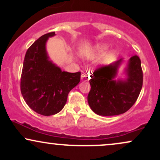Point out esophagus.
Wrapping results in <instances>:
<instances>
[{
  "label": "esophagus",
  "instance_id": "obj_1",
  "mask_svg": "<svg viewBox=\"0 0 160 160\" xmlns=\"http://www.w3.org/2000/svg\"><path fill=\"white\" fill-rule=\"evenodd\" d=\"M89 79V77L88 76V74H86V73H83V74H81V80L82 81H86Z\"/></svg>",
  "mask_w": 160,
  "mask_h": 160
}]
</instances>
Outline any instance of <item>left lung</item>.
Masks as SVG:
<instances>
[{
	"label": "left lung",
	"instance_id": "left-lung-1",
	"mask_svg": "<svg viewBox=\"0 0 160 160\" xmlns=\"http://www.w3.org/2000/svg\"><path fill=\"white\" fill-rule=\"evenodd\" d=\"M122 58L109 65H103L94 71L89 80L91 89L88 103L95 113L114 116L130 109L138 98L143 85V71L141 59L137 55L132 56L127 68L126 81H115L117 68Z\"/></svg>",
	"mask_w": 160,
	"mask_h": 160
}]
</instances>
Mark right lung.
Masks as SVG:
<instances>
[{"mask_svg": "<svg viewBox=\"0 0 160 160\" xmlns=\"http://www.w3.org/2000/svg\"><path fill=\"white\" fill-rule=\"evenodd\" d=\"M55 32L35 40L28 49L23 62L20 89L24 100L34 111L51 116L61 111L70 91L80 82L81 73L62 71L48 60L46 42Z\"/></svg>", "mask_w": 160, "mask_h": 160, "instance_id": "add662e5", "label": "right lung"}]
</instances>
